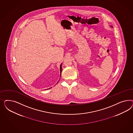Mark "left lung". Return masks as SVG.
<instances>
[{"label": "left lung", "mask_w": 133, "mask_h": 133, "mask_svg": "<svg viewBox=\"0 0 133 133\" xmlns=\"http://www.w3.org/2000/svg\"><path fill=\"white\" fill-rule=\"evenodd\" d=\"M110 26H111V27H112V28H113V26H112V25H110Z\"/></svg>", "instance_id": "8db88e82"}]
</instances>
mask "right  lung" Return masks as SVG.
<instances>
[{"label": "right lung", "mask_w": 133, "mask_h": 133, "mask_svg": "<svg viewBox=\"0 0 133 133\" xmlns=\"http://www.w3.org/2000/svg\"><path fill=\"white\" fill-rule=\"evenodd\" d=\"M61 72H62V63L61 64V66H60V73H61V74H60V77H61ZM52 87H51V88H50L49 89H50Z\"/></svg>", "instance_id": "obj_1"}]
</instances>
